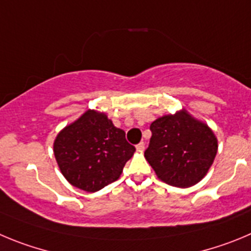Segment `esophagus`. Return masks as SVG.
Here are the masks:
<instances>
[{
    "label": "esophagus",
    "mask_w": 251,
    "mask_h": 251,
    "mask_svg": "<svg viewBox=\"0 0 251 251\" xmlns=\"http://www.w3.org/2000/svg\"><path fill=\"white\" fill-rule=\"evenodd\" d=\"M136 149H137V150H139V151L144 150V149H145V142H144V141L139 142V144H137V145H136Z\"/></svg>",
    "instance_id": "34e87169"
}]
</instances>
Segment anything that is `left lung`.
<instances>
[{"label":"left lung","mask_w":251,"mask_h":251,"mask_svg":"<svg viewBox=\"0 0 251 251\" xmlns=\"http://www.w3.org/2000/svg\"><path fill=\"white\" fill-rule=\"evenodd\" d=\"M150 130L145 157L159 179L171 186L189 187L206 175L218 140L205 124L180 111L155 120Z\"/></svg>","instance_id":"left-lung-1"}]
</instances>
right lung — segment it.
I'll return each mask as SVG.
<instances>
[{"label":"right lung","instance_id":"obj_1","mask_svg":"<svg viewBox=\"0 0 251 251\" xmlns=\"http://www.w3.org/2000/svg\"><path fill=\"white\" fill-rule=\"evenodd\" d=\"M135 146L105 114L89 110L57 135L53 152L67 181L95 193L116 181Z\"/></svg>","mask_w":251,"mask_h":251}]
</instances>
